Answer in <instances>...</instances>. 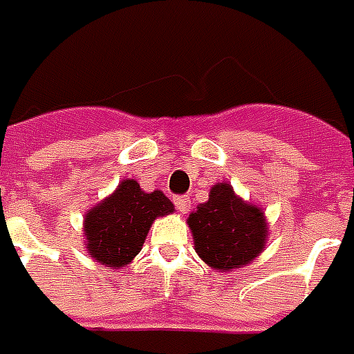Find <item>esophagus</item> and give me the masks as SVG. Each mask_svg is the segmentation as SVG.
Returning <instances> with one entry per match:
<instances>
[{
	"label": "esophagus",
	"mask_w": 354,
	"mask_h": 354,
	"mask_svg": "<svg viewBox=\"0 0 354 354\" xmlns=\"http://www.w3.org/2000/svg\"><path fill=\"white\" fill-rule=\"evenodd\" d=\"M173 204H175V207L181 213L189 212L190 209V200L187 196H173Z\"/></svg>",
	"instance_id": "34e87169"
}]
</instances>
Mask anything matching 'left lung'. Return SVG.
Returning <instances> with one entry per match:
<instances>
[{"label":"left lung","mask_w":354,"mask_h":354,"mask_svg":"<svg viewBox=\"0 0 354 354\" xmlns=\"http://www.w3.org/2000/svg\"><path fill=\"white\" fill-rule=\"evenodd\" d=\"M189 227L196 253L217 270L238 269L253 261L267 238L261 209L242 202L227 183L215 185L207 202L190 213Z\"/></svg>","instance_id":"left-lung-1"}]
</instances>
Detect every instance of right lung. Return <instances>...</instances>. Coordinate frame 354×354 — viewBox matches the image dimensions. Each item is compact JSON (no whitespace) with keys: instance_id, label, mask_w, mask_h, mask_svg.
<instances>
[{"instance_id":"right-lung-1","label":"right lung","mask_w":354,"mask_h":354,"mask_svg":"<svg viewBox=\"0 0 354 354\" xmlns=\"http://www.w3.org/2000/svg\"><path fill=\"white\" fill-rule=\"evenodd\" d=\"M171 212L173 204L160 190L147 194L139 183L125 179L85 215L87 252L104 267H124L141 252L152 221Z\"/></svg>"}]
</instances>
